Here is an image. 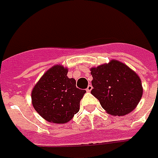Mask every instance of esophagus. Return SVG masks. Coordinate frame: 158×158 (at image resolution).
I'll use <instances>...</instances> for the list:
<instances>
[{"mask_svg": "<svg viewBox=\"0 0 158 158\" xmlns=\"http://www.w3.org/2000/svg\"><path fill=\"white\" fill-rule=\"evenodd\" d=\"M92 86L91 85V84H89V85L88 86V88H87V89H86V91H87V92H90L91 91H92Z\"/></svg>", "mask_w": 158, "mask_h": 158, "instance_id": "1", "label": "esophagus"}]
</instances>
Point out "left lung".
Listing matches in <instances>:
<instances>
[{"label":"left lung","mask_w":158,"mask_h":158,"mask_svg":"<svg viewBox=\"0 0 158 158\" xmlns=\"http://www.w3.org/2000/svg\"><path fill=\"white\" fill-rule=\"evenodd\" d=\"M92 93L113 116H124L135 109L143 95L140 78L126 64L111 60L90 69Z\"/></svg>","instance_id":"1"}]
</instances>
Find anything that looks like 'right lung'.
I'll list each match as a JSON object with an SVG mask.
<instances>
[{
	"label": "right lung",
	"mask_w": 158,
	"mask_h": 158,
	"mask_svg": "<svg viewBox=\"0 0 158 158\" xmlns=\"http://www.w3.org/2000/svg\"><path fill=\"white\" fill-rule=\"evenodd\" d=\"M67 73L66 67L55 65L42 75L31 92L33 107L49 123H66L79 112L86 91L77 88L75 79L68 78Z\"/></svg>",
	"instance_id": "1"
}]
</instances>
